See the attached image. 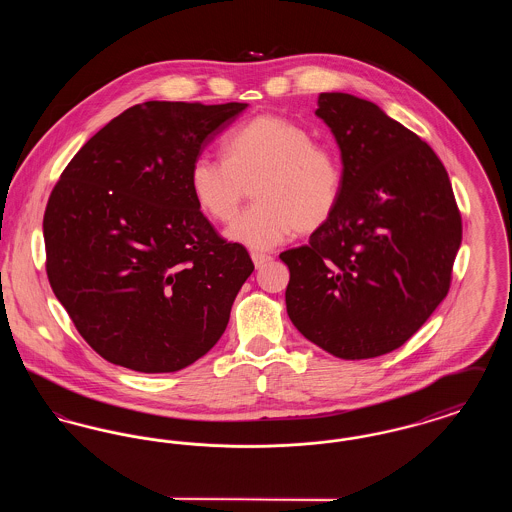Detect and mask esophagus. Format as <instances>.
Wrapping results in <instances>:
<instances>
[{"label":"esophagus","instance_id":"1","mask_svg":"<svg viewBox=\"0 0 512 512\" xmlns=\"http://www.w3.org/2000/svg\"><path fill=\"white\" fill-rule=\"evenodd\" d=\"M251 259H253L255 267L261 268L265 267L272 257H270V255H265V253H251Z\"/></svg>","mask_w":512,"mask_h":512}]
</instances>
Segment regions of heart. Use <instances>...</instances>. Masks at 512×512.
Instances as JSON below:
<instances>
[{"mask_svg":"<svg viewBox=\"0 0 512 512\" xmlns=\"http://www.w3.org/2000/svg\"><path fill=\"white\" fill-rule=\"evenodd\" d=\"M222 155L195 157L188 184L201 213L217 222L234 219L253 186L255 205L226 232L236 244L272 249L293 232H317L338 209L340 155L297 122L253 117L224 136Z\"/></svg>","mask_w":512,"mask_h":512,"instance_id":"b5f03b06","label":"heart"}]
</instances>
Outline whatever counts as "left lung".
I'll return each mask as SVG.
<instances>
[{
	"label": "left lung",
	"instance_id": "8db88e82",
	"mask_svg": "<svg viewBox=\"0 0 512 512\" xmlns=\"http://www.w3.org/2000/svg\"><path fill=\"white\" fill-rule=\"evenodd\" d=\"M315 113L340 146L343 190L309 244L280 253L286 309L330 355L372 359L401 347L445 299L461 213L434 149L376 103L330 92Z\"/></svg>",
	"mask_w": 512,
	"mask_h": 512
}]
</instances>
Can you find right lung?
I'll list each match as a JSON object with an SVG mask.
<instances>
[{
    "label": "right lung",
    "instance_id": "right-lung-1",
    "mask_svg": "<svg viewBox=\"0 0 512 512\" xmlns=\"http://www.w3.org/2000/svg\"><path fill=\"white\" fill-rule=\"evenodd\" d=\"M247 103L146 101L92 136L44 215L46 270L78 334L105 361L176 372L226 330L253 272L199 211L188 172Z\"/></svg>",
    "mask_w": 512,
    "mask_h": 512
}]
</instances>
